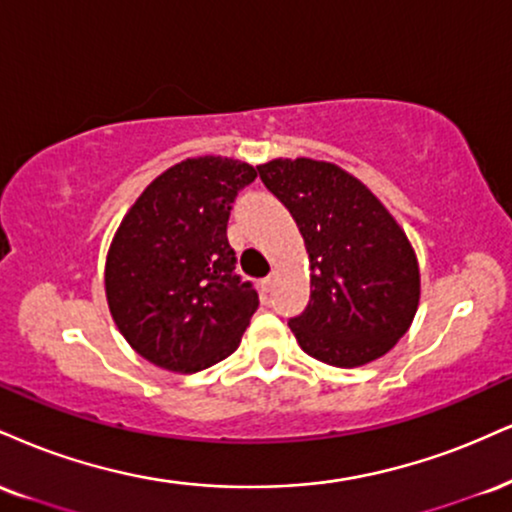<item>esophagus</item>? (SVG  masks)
Returning a JSON list of instances; mask_svg holds the SVG:
<instances>
[{"mask_svg":"<svg viewBox=\"0 0 512 512\" xmlns=\"http://www.w3.org/2000/svg\"><path fill=\"white\" fill-rule=\"evenodd\" d=\"M274 281H276V276L274 274H269L267 279H262L260 281V286H262V293L267 295V293H272V288H274Z\"/></svg>","mask_w":512,"mask_h":512,"instance_id":"34e87169","label":"esophagus"}]
</instances>
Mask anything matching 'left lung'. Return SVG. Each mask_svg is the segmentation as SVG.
Here are the masks:
<instances>
[{"label": "left lung", "instance_id": "1", "mask_svg": "<svg viewBox=\"0 0 512 512\" xmlns=\"http://www.w3.org/2000/svg\"><path fill=\"white\" fill-rule=\"evenodd\" d=\"M257 174L291 212L310 255V303L288 319L300 348L334 367L389 353L420 305V267L398 221L331 162L272 159Z\"/></svg>", "mask_w": 512, "mask_h": 512}]
</instances>
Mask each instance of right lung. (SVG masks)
<instances>
[{"instance_id": "add662e5", "label": "right lung", "mask_w": 512, "mask_h": 512, "mask_svg": "<svg viewBox=\"0 0 512 512\" xmlns=\"http://www.w3.org/2000/svg\"><path fill=\"white\" fill-rule=\"evenodd\" d=\"M257 178L229 157H193L143 190L109 245L104 288L131 348L169 372L229 357L260 298L226 238L236 195Z\"/></svg>"}]
</instances>
